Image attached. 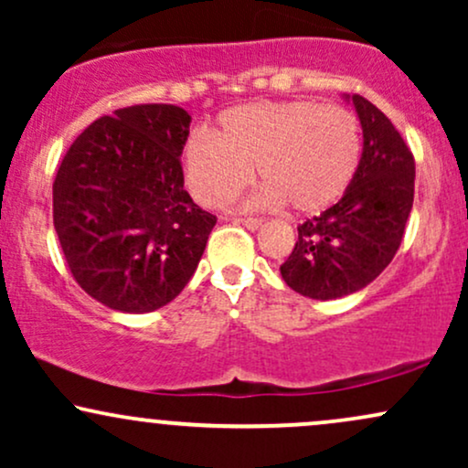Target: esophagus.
<instances>
[{
    "label": "esophagus",
    "mask_w": 468,
    "mask_h": 468,
    "mask_svg": "<svg viewBox=\"0 0 468 468\" xmlns=\"http://www.w3.org/2000/svg\"><path fill=\"white\" fill-rule=\"evenodd\" d=\"M235 224H241V227H246L249 230H257V229H261V219H257V218H238L235 219Z\"/></svg>",
    "instance_id": "1"
}]
</instances>
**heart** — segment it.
Returning a JSON list of instances; mask_svg holds the SVG:
<instances>
[{"mask_svg":"<svg viewBox=\"0 0 468 468\" xmlns=\"http://www.w3.org/2000/svg\"><path fill=\"white\" fill-rule=\"evenodd\" d=\"M361 163V127L341 105L260 101L227 110L218 136L196 133L185 147L189 189L204 207H224L260 176L255 207L313 216L347 191Z\"/></svg>","mask_w":468,"mask_h":468,"instance_id":"heart-1","label":"heart"}]
</instances>
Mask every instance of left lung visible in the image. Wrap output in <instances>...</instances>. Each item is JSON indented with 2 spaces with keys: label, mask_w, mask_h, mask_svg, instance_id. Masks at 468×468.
I'll list each match as a JSON object with an SVG mask.
<instances>
[{
  "label": "left lung",
  "mask_w": 468,
  "mask_h": 468,
  "mask_svg": "<svg viewBox=\"0 0 468 468\" xmlns=\"http://www.w3.org/2000/svg\"><path fill=\"white\" fill-rule=\"evenodd\" d=\"M343 99L363 130L356 176L335 207L297 229V244L279 268L294 292L319 302L358 292L389 266L413 204L416 165L399 130L363 96Z\"/></svg>",
  "instance_id": "left-lung-1"
}]
</instances>
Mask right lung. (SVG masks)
<instances>
[{"instance_id": "obj_1", "label": "right lung", "mask_w": 468, "mask_h": 468, "mask_svg": "<svg viewBox=\"0 0 468 468\" xmlns=\"http://www.w3.org/2000/svg\"><path fill=\"white\" fill-rule=\"evenodd\" d=\"M191 116L133 105L94 121L52 185V218L74 279L116 313L163 308L189 283L216 227L185 191Z\"/></svg>"}]
</instances>
